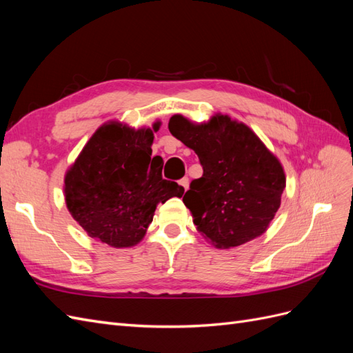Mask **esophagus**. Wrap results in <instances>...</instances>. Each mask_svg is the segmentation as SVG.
Listing matches in <instances>:
<instances>
[{
	"instance_id": "1",
	"label": "esophagus",
	"mask_w": 353,
	"mask_h": 353,
	"mask_svg": "<svg viewBox=\"0 0 353 353\" xmlns=\"http://www.w3.org/2000/svg\"><path fill=\"white\" fill-rule=\"evenodd\" d=\"M179 185L184 188V191H187L188 190V185H190V181H188V178H183L179 181Z\"/></svg>"
}]
</instances>
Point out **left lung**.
<instances>
[{
  "instance_id": "1",
  "label": "left lung",
  "mask_w": 353,
  "mask_h": 353,
  "mask_svg": "<svg viewBox=\"0 0 353 353\" xmlns=\"http://www.w3.org/2000/svg\"><path fill=\"white\" fill-rule=\"evenodd\" d=\"M168 128L203 166V176L190 184L183 199L197 231L216 249L261 237L285 188L279 157L248 125L228 114L216 113L200 123L174 114Z\"/></svg>"
}]
</instances>
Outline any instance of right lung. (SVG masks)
<instances>
[{"label": "right lung", "instance_id": "right-lung-1", "mask_svg": "<svg viewBox=\"0 0 353 353\" xmlns=\"http://www.w3.org/2000/svg\"><path fill=\"white\" fill-rule=\"evenodd\" d=\"M109 121L95 131L65 175L72 218L91 239L116 249L140 243L159 203L183 197L184 188L162 178V160L152 157L154 132Z\"/></svg>", "mask_w": 353, "mask_h": 353}]
</instances>
